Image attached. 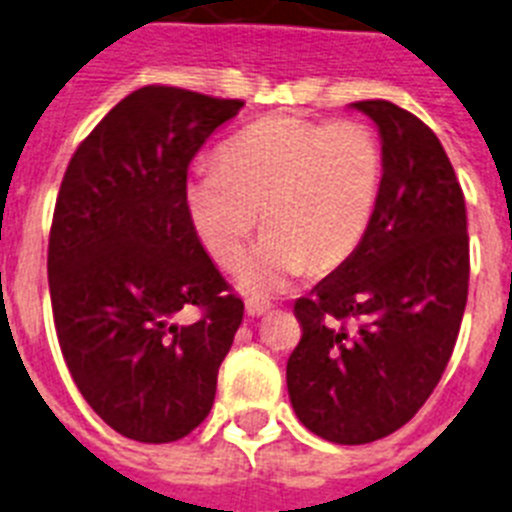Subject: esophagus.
Returning a JSON list of instances; mask_svg holds the SVG:
<instances>
[{"instance_id":"1","label":"esophagus","mask_w":512,"mask_h":512,"mask_svg":"<svg viewBox=\"0 0 512 512\" xmlns=\"http://www.w3.org/2000/svg\"><path fill=\"white\" fill-rule=\"evenodd\" d=\"M270 311V304H265V301H247V314L250 317H262V314H268Z\"/></svg>"}]
</instances>
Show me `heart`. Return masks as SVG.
<instances>
[{"instance_id": "heart-1", "label": "heart", "mask_w": 512, "mask_h": 512, "mask_svg": "<svg viewBox=\"0 0 512 512\" xmlns=\"http://www.w3.org/2000/svg\"><path fill=\"white\" fill-rule=\"evenodd\" d=\"M381 175L379 136L366 123L268 115L231 136L219 164L190 172L185 208L224 268L239 260L262 211L268 234L239 268L242 291L262 299L306 270L340 268L361 247Z\"/></svg>"}]
</instances>
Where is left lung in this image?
<instances>
[{
    "instance_id": "obj_1",
    "label": "left lung",
    "mask_w": 512,
    "mask_h": 512,
    "mask_svg": "<svg viewBox=\"0 0 512 512\" xmlns=\"http://www.w3.org/2000/svg\"><path fill=\"white\" fill-rule=\"evenodd\" d=\"M350 108L379 128V203L361 247L293 306L301 340L286 384L304 428L361 446L410 422L441 381L469 293V234L438 136L389 100Z\"/></svg>"
}]
</instances>
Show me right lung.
I'll return each mask as SVG.
<instances>
[{
  "label": "right lung",
  "mask_w": 512,
  "mask_h": 512,
  "mask_svg": "<svg viewBox=\"0 0 512 512\" xmlns=\"http://www.w3.org/2000/svg\"><path fill=\"white\" fill-rule=\"evenodd\" d=\"M242 100L149 84L123 97L61 180L48 286L71 379L115 433L180 441L208 417L244 314L185 208L188 164ZM198 308L190 325L176 322Z\"/></svg>",
  "instance_id": "add662e5"
}]
</instances>
